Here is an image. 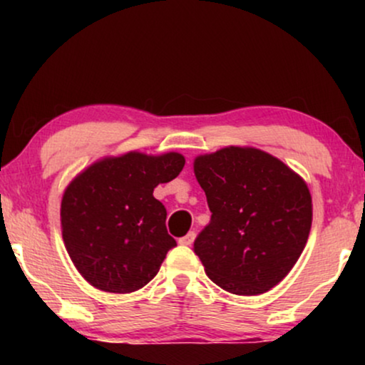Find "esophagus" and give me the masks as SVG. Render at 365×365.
<instances>
[{"instance_id":"1","label":"esophagus","mask_w":365,"mask_h":365,"mask_svg":"<svg viewBox=\"0 0 365 365\" xmlns=\"http://www.w3.org/2000/svg\"><path fill=\"white\" fill-rule=\"evenodd\" d=\"M194 240H195V233L190 232V233H187L185 237L180 238L178 244H180V245H192V244H194Z\"/></svg>"}]
</instances>
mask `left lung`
<instances>
[{"instance_id":"obj_1","label":"left lung","mask_w":365,"mask_h":365,"mask_svg":"<svg viewBox=\"0 0 365 365\" xmlns=\"http://www.w3.org/2000/svg\"><path fill=\"white\" fill-rule=\"evenodd\" d=\"M211 221L194 252L206 274L235 295L271 290L299 261L312 225L307 183L255 148L228 145L194 159Z\"/></svg>"}]
</instances>
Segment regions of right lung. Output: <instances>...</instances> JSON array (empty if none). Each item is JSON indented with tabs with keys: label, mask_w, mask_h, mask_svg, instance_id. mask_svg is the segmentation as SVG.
I'll use <instances>...</instances> for the list:
<instances>
[{
	"label": "right lung",
	"mask_w": 365,
	"mask_h": 365,
	"mask_svg": "<svg viewBox=\"0 0 365 365\" xmlns=\"http://www.w3.org/2000/svg\"><path fill=\"white\" fill-rule=\"evenodd\" d=\"M180 153L139 150L98 159L68 183L61 199V235L87 283L110 293L140 290L177 245L166 232V209L154 199L159 183L177 178Z\"/></svg>",
	"instance_id": "add662e5"
}]
</instances>
